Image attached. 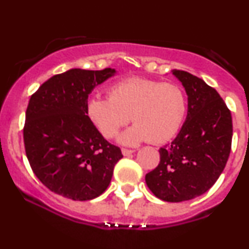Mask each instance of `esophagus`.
Segmentation results:
<instances>
[{"label": "esophagus", "mask_w": 249, "mask_h": 249, "mask_svg": "<svg viewBox=\"0 0 249 249\" xmlns=\"http://www.w3.org/2000/svg\"><path fill=\"white\" fill-rule=\"evenodd\" d=\"M134 152V150H127V148H122V153L124 154V156H130V154H132Z\"/></svg>", "instance_id": "34e87169"}]
</instances>
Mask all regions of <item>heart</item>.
I'll use <instances>...</instances> for the list:
<instances>
[{
    "label": "heart",
    "mask_w": 249,
    "mask_h": 249,
    "mask_svg": "<svg viewBox=\"0 0 249 249\" xmlns=\"http://www.w3.org/2000/svg\"><path fill=\"white\" fill-rule=\"evenodd\" d=\"M186 111V95L178 84L138 77L111 85L108 98L92 96L87 102L89 119L107 139L132 119L136 125L119 137L127 145L170 142L181 127Z\"/></svg>",
    "instance_id": "heart-1"
}]
</instances>
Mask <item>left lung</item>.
I'll use <instances>...</instances> for the list:
<instances>
[{"instance_id":"8db88e82","label":"left lung","mask_w":249,"mask_h":249,"mask_svg":"<svg viewBox=\"0 0 249 249\" xmlns=\"http://www.w3.org/2000/svg\"><path fill=\"white\" fill-rule=\"evenodd\" d=\"M172 73L186 90V121L171 145L160 147V161L145 181L157 198L180 202L215 184L230 157L233 125L230 108L215 89L186 71Z\"/></svg>"}]
</instances>
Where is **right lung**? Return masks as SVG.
Returning <instances> with one entry per match:
<instances>
[{
	"label": "right lung",
	"mask_w": 249,
	"mask_h": 249,
	"mask_svg": "<svg viewBox=\"0 0 249 249\" xmlns=\"http://www.w3.org/2000/svg\"><path fill=\"white\" fill-rule=\"evenodd\" d=\"M115 69H71L53 76L30 97L23 127L31 170L44 186L85 201L105 192L123 158L87 115L89 95Z\"/></svg>",
	"instance_id": "1"
}]
</instances>
